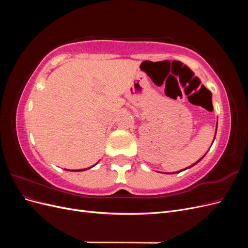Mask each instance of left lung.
<instances>
[{"label": "left lung", "mask_w": 248, "mask_h": 248, "mask_svg": "<svg viewBox=\"0 0 248 248\" xmlns=\"http://www.w3.org/2000/svg\"><path fill=\"white\" fill-rule=\"evenodd\" d=\"M215 134H216V132H215ZM202 158H204V156H202V158H201V159H200V160H198V161H197V162H196V163H193V164H192V166H190V167H188V168H186V169H184V170H187V169H190V168H191V167H193V166H194V164H197V163H198V162H199V161H201V160H202ZM180 171H181V170H180ZM178 172H179V171H178ZM169 174H170V172H169ZM172 174H174V172H172Z\"/></svg>", "instance_id": "left-lung-1"}]
</instances>
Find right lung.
I'll use <instances>...</instances> for the list:
<instances>
[{"mask_svg":"<svg viewBox=\"0 0 248 248\" xmlns=\"http://www.w3.org/2000/svg\"><path fill=\"white\" fill-rule=\"evenodd\" d=\"M97 164V163H96ZM96 164H94V166H96ZM94 166H92L91 168H93ZM91 168H90V169H91ZM79 170V171H82V170H87V169H82V170ZM74 171V170H73Z\"/></svg>","mask_w":248,"mask_h":248,"instance_id":"add662e5","label":"right lung"}]
</instances>
